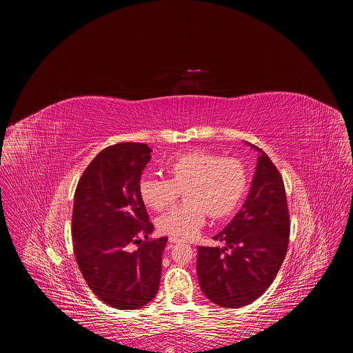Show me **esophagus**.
Listing matches in <instances>:
<instances>
[{
	"label": "esophagus",
	"mask_w": 353,
	"mask_h": 353,
	"mask_svg": "<svg viewBox=\"0 0 353 353\" xmlns=\"http://www.w3.org/2000/svg\"><path fill=\"white\" fill-rule=\"evenodd\" d=\"M180 241H183L181 239H177V237H173V236H170L169 237V243H172V244H174V243H180Z\"/></svg>",
	"instance_id": "34e87169"
}]
</instances>
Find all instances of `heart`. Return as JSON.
<instances>
[{"mask_svg": "<svg viewBox=\"0 0 353 353\" xmlns=\"http://www.w3.org/2000/svg\"><path fill=\"white\" fill-rule=\"evenodd\" d=\"M168 179L142 177L138 194L145 207L163 211L180 191L184 203L158 218L161 233L191 239L205 225L207 215L223 219L232 215L247 190V173L234 158H222L208 150H190L170 159L165 168Z\"/></svg>", "mask_w": 353, "mask_h": 353, "instance_id": "heart-1", "label": "heart"}]
</instances>
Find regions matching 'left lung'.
<instances>
[{
  "label": "left lung",
  "mask_w": 353,
  "mask_h": 353,
  "mask_svg": "<svg viewBox=\"0 0 353 353\" xmlns=\"http://www.w3.org/2000/svg\"><path fill=\"white\" fill-rule=\"evenodd\" d=\"M240 211L214 236L223 245L198 247L199 288L212 303L237 309L259 299L276 276L289 243V211L283 180L263 149Z\"/></svg>",
  "instance_id": "left-lung-1"
}]
</instances>
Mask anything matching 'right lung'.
Segmentation results:
<instances>
[{"label": "right lung", "mask_w": 353, "mask_h": 353, "mask_svg": "<svg viewBox=\"0 0 353 353\" xmlns=\"http://www.w3.org/2000/svg\"><path fill=\"white\" fill-rule=\"evenodd\" d=\"M150 152L139 142L103 149L85 169L74 195L72 240L79 271L90 290L119 310L141 309L159 289L168 237L148 239L154 225L138 194ZM131 243L139 245L137 250Z\"/></svg>", "instance_id": "add662e5"}]
</instances>
